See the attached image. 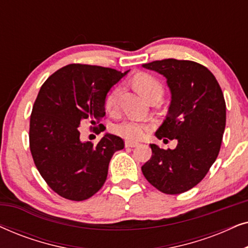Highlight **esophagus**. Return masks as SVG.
Wrapping results in <instances>:
<instances>
[{"label":"esophagus","mask_w":248,"mask_h":248,"mask_svg":"<svg viewBox=\"0 0 248 248\" xmlns=\"http://www.w3.org/2000/svg\"><path fill=\"white\" fill-rule=\"evenodd\" d=\"M138 145H139L138 142L125 141V147H126V148H135V147H138Z\"/></svg>","instance_id":"esophagus-1"}]
</instances>
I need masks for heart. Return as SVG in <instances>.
<instances>
[{
	"instance_id": "heart-1",
	"label": "heart",
	"mask_w": 248,
	"mask_h": 248,
	"mask_svg": "<svg viewBox=\"0 0 248 248\" xmlns=\"http://www.w3.org/2000/svg\"><path fill=\"white\" fill-rule=\"evenodd\" d=\"M133 83L139 93L151 100L155 98H160L164 93V86L157 78L148 73H140L133 79ZM122 93V87L116 86L111 89L105 97V108L108 113H117L120 106V97ZM150 125L145 122L135 120H125L113 126V132L118 137L126 139L128 141H138L145 137Z\"/></svg>"
}]
</instances>
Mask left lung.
<instances>
[{
  "label": "left lung",
  "instance_id": "1",
  "mask_svg": "<svg viewBox=\"0 0 248 248\" xmlns=\"http://www.w3.org/2000/svg\"><path fill=\"white\" fill-rule=\"evenodd\" d=\"M167 79L171 103L155 137L177 140L174 150L150 144L142 166L144 177L165 194H181L198 185L218 157L226 127V101L211 71L193 61L166 59L143 64Z\"/></svg>",
  "mask_w": 248,
  "mask_h": 248
}]
</instances>
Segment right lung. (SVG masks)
<instances>
[{
    "label": "right lung",
    "mask_w": 248,
    "mask_h": 248,
    "mask_svg": "<svg viewBox=\"0 0 248 248\" xmlns=\"http://www.w3.org/2000/svg\"><path fill=\"white\" fill-rule=\"evenodd\" d=\"M127 72L88 64L57 70L40 88L30 115L29 147L39 174L64 199L83 201L106 182L113 155L124 148L113 134L93 144L80 140L81 122L99 124L105 97ZM99 124L97 133L105 131ZM93 127V126H91Z\"/></svg>",
    "instance_id": "1"
}]
</instances>
